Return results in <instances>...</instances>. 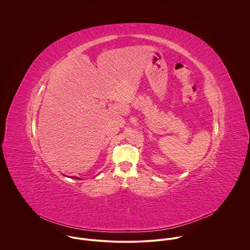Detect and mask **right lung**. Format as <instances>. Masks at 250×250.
<instances>
[{"mask_svg":"<svg viewBox=\"0 0 250 250\" xmlns=\"http://www.w3.org/2000/svg\"><path fill=\"white\" fill-rule=\"evenodd\" d=\"M74 178H76V179H81V178H80V177H77V176H75V177H74Z\"/></svg>","mask_w":250,"mask_h":250,"instance_id":"obj_1","label":"right lung"}]
</instances>
